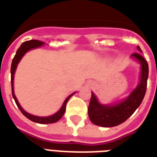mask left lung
Returning a JSON list of instances; mask_svg holds the SVG:
<instances>
[{
    "label": "left lung",
    "instance_id": "left-lung-1",
    "mask_svg": "<svg viewBox=\"0 0 157 157\" xmlns=\"http://www.w3.org/2000/svg\"><path fill=\"white\" fill-rule=\"evenodd\" d=\"M138 50L142 52L138 46ZM131 57L141 64L140 82L126 99L114 105H103L98 103L94 93L89 104L88 115L92 123L102 127H113L124 122L141 104L147 90L148 78V64L140 53H134Z\"/></svg>",
    "mask_w": 157,
    "mask_h": 157
}]
</instances>
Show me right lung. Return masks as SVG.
<instances>
[{"instance_id": "obj_1", "label": "right lung", "mask_w": 157, "mask_h": 157, "mask_svg": "<svg viewBox=\"0 0 157 157\" xmlns=\"http://www.w3.org/2000/svg\"><path fill=\"white\" fill-rule=\"evenodd\" d=\"M44 44H45V43L42 42V41H40V40H28V41L23 42V44L20 45V47L18 48V50H17V52H16L15 55L13 57V60H12V64H11V87H12V96H13V99L15 101L16 104H17L18 107L21 111V112H22L27 118L31 120L32 121L36 122V123H40V124H50V123L57 122L58 121H59V120L61 119L62 117L63 116L64 112H65V110H66V104L67 103V101L69 100V98H71V96L73 95L75 93L71 94V95H69L68 97L65 99L62 107L59 110V112H57L55 114L52 115V116H50V117H36V116H33V115H31L29 114V113H28L27 112H25V111L22 108V107L20 106L19 103L18 102V100H17V98H16L15 95H14V92H13V76H14V72H15L16 67L18 66V63H19L21 59L23 58V55L28 52V50H33V49H35V48L40 47V46H41V45H44Z\"/></svg>"}]
</instances>
